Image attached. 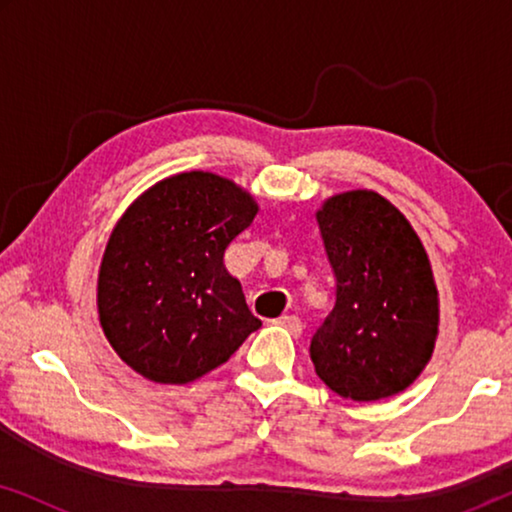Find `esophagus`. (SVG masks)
Masks as SVG:
<instances>
[{"label":"esophagus","instance_id":"esophagus-1","mask_svg":"<svg viewBox=\"0 0 512 512\" xmlns=\"http://www.w3.org/2000/svg\"><path fill=\"white\" fill-rule=\"evenodd\" d=\"M277 324L284 326L286 331L293 335V338H298V335L303 333V321H300L296 314H286V317H279Z\"/></svg>","mask_w":512,"mask_h":512}]
</instances>
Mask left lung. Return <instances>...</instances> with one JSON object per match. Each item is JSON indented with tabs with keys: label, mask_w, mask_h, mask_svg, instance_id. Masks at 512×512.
Masks as SVG:
<instances>
[{
	"label": "left lung",
	"mask_w": 512,
	"mask_h": 512,
	"mask_svg": "<svg viewBox=\"0 0 512 512\" xmlns=\"http://www.w3.org/2000/svg\"><path fill=\"white\" fill-rule=\"evenodd\" d=\"M335 305L310 342L321 382L368 403L410 387L433 354L438 291L408 219L373 191L333 195L317 212Z\"/></svg>",
	"instance_id": "1"
}]
</instances>
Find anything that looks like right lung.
<instances>
[{"label": "right lung", "mask_w": 512, "mask_h": 512, "mask_svg": "<svg viewBox=\"0 0 512 512\" xmlns=\"http://www.w3.org/2000/svg\"><path fill=\"white\" fill-rule=\"evenodd\" d=\"M258 212L212 172L160 181L116 223L97 307L116 354L146 380L186 384L219 368L261 328L223 254Z\"/></svg>", "instance_id": "add662e5"}]
</instances>
